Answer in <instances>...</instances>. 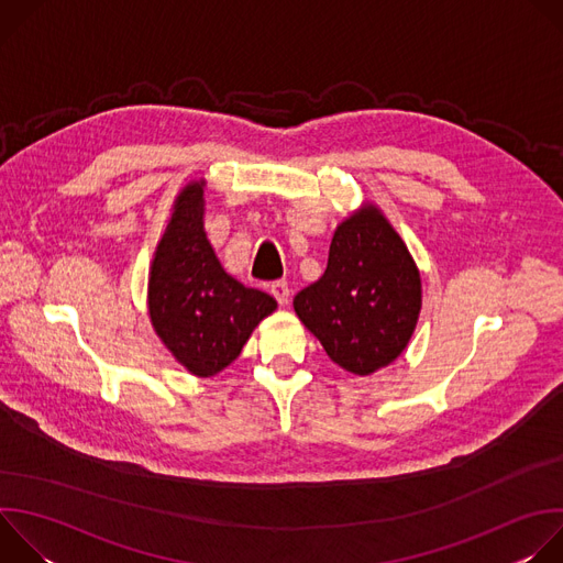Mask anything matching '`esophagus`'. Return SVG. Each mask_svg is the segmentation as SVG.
I'll return each mask as SVG.
<instances>
[{
  "instance_id": "esophagus-1",
  "label": "esophagus",
  "mask_w": 563,
  "mask_h": 563,
  "mask_svg": "<svg viewBox=\"0 0 563 563\" xmlns=\"http://www.w3.org/2000/svg\"><path fill=\"white\" fill-rule=\"evenodd\" d=\"M289 285L285 283V280H276V283H272V294H274V298L280 302V305H287L289 302Z\"/></svg>"
}]
</instances>
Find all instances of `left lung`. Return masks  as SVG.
<instances>
[{"instance_id": "1", "label": "left lung", "mask_w": 563, "mask_h": 563, "mask_svg": "<svg viewBox=\"0 0 563 563\" xmlns=\"http://www.w3.org/2000/svg\"><path fill=\"white\" fill-rule=\"evenodd\" d=\"M294 309L352 374L367 376L408 347L421 311V276L380 209L365 205L336 227L325 274L296 294Z\"/></svg>"}]
</instances>
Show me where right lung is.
Segmentation results:
<instances>
[{"instance_id": "obj_1", "label": "right lung", "mask_w": 563, "mask_h": 563, "mask_svg": "<svg viewBox=\"0 0 563 563\" xmlns=\"http://www.w3.org/2000/svg\"><path fill=\"white\" fill-rule=\"evenodd\" d=\"M202 187L189 183L176 198L148 272V316L174 358L205 378L233 363L278 305L222 269L205 233Z\"/></svg>"}]
</instances>
